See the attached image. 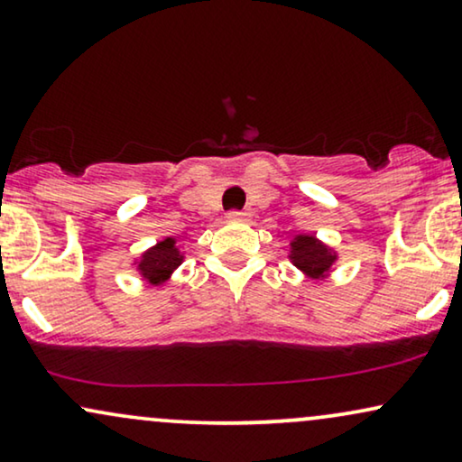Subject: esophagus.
Here are the masks:
<instances>
[{
    "mask_svg": "<svg viewBox=\"0 0 462 462\" xmlns=\"http://www.w3.org/2000/svg\"><path fill=\"white\" fill-rule=\"evenodd\" d=\"M229 218H233V220H248V212H244V209H231Z\"/></svg>",
    "mask_w": 462,
    "mask_h": 462,
    "instance_id": "34e87169",
    "label": "esophagus"
}]
</instances>
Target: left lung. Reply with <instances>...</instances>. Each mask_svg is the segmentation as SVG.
Instances as JSON below:
<instances>
[{
	"label": "left lung",
	"instance_id": "left-lung-1",
	"mask_svg": "<svg viewBox=\"0 0 462 462\" xmlns=\"http://www.w3.org/2000/svg\"><path fill=\"white\" fill-rule=\"evenodd\" d=\"M291 259L293 263L310 278H323V274L334 263V254L329 248L312 236H298L291 242Z\"/></svg>",
	"mask_w": 462,
	"mask_h": 462
}]
</instances>
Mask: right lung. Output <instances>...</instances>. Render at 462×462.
Masks as SVG:
<instances>
[{
	"mask_svg": "<svg viewBox=\"0 0 462 462\" xmlns=\"http://www.w3.org/2000/svg\"><path fill=\"white\" fill-rule=\"evenodd\" d=\"M181 263L180 250L175 248L173 237L158 242L152 250H147L141 259L139 270L152 284H161L169 278L171 272Z\"/></svg>",
	"mask_w": 462,
	"mask_h": 462,
	"instance_id": "obj_1",
	"label": "right lung"
}]
</instances>
